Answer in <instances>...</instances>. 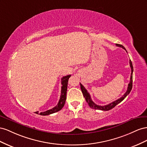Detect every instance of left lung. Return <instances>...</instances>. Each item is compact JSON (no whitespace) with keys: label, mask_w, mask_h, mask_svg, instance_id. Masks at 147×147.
I'll return each mask as SVG.
<instances>
[{"label":"left lung","mask_w":147,"mask_h":147,"mask_svg":"<svg viewBox=\"0 0 147 147\" xmlns=\"http://www.w3.org/2000/svg\"><path fill=\"white\" fill-rule=\"evenodd\" d=\"M116 46H118V47H122L123 49L125 50V49L124 47V46H123L122 45L118 44H116ZM125 51H126V50H125ZM129 63H130V66H131V78H130V82H129V84H128V87H127V89L126 92H125V93L121 98H119L118 100H116V101L111 102L110 104L107 105L100 106V105H97V104H95L92 100L91 97H90V95L89 92H87V90L85 89V87H84L80 83L81 89V91L82 92V94L84 95V97L87 103H88V105H89V106L90 108H92V109H95V110H103V111H108V110H111V109H112L113 108H114L118 103H121L125 97H127V95L129 94V93L131 92V91L132 90V74H133V71H134L133 66H132V63L131 60L129 61Z\"/></svg>","instance_id":"1"}]
</instances>
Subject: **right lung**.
Here are the masks:
<instances>
[{
  "label": "right lung",
  "mask_w": 147,
  "mask_h": 147,
  "mask_svg": "<svg viewBox=\"0 0 147 147\" xmlns=\"http://www.w3.org/2000/svg\"><path fill=\"white\" fill-rule=\"evenodd\" d=\"M71 75H67V76H63L61 78V95H60V98L59 100V102H58L57 105L55 106L54 108L50 109V110H49L46 111L44 112H41L39 113V111H36V114L40 115L42 116H45V115H49L50 114H52V113H56L58 111L61 110L62 108L64 107L65 101H66V91H67V86H68V79L70 78Z\"/></svg>",
  "instance_id": "obj_1"
}]
</instances>
